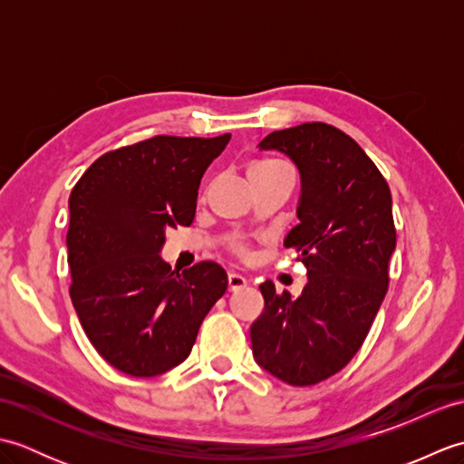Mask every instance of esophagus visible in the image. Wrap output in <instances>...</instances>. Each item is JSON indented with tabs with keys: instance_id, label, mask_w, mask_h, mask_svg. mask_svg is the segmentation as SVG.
Listing matches in <instances>:
<instances>
[{
	"instance_id": "1",
	"label": "esophagus",
	"mask_w": 464,
	"mask_h": 464,
	"mask_svg": "<svg viewBox=\"0 0 464 464\" xmlns=\"http://www.w3.org/2000/svg\"><path fill=\"white\" fill-rule=\"evenodd\" d=\"M227 285H229V291H239L247 285V279L243 277L239 273H229L227 275Z\"/></svg>"
}]
</instances>
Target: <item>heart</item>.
<instances>
[{
    "label": "heart",
    "mask_w": 464,
    "mask_h": 464,
    "mask_svg": "<svg viewBox=\"0 0 464 464\" xmlns=\"http://www.w3.org/2000/svg\"><path fill=\"white\" fill-rule=\"evenodd\" d=\"M283 167H289L287 163H283V161H277V160H267V161H257V163H253L251 167H249V173H259V171H273V169H283ZM233 253L235 255H239V257H247L249 255V249H247V245H245L243 241H235L233 243Z\"/></svg>",
    "instance_id": "heart-1"
}]
</instances>
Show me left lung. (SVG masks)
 Segmentation results:
<instances>
[{
	"label": "left lung",
	"mask_w": 464,
	"mask_h": 464,
	"mask_svg": "<svg viewBox=\"0 0 464 464\" xmlns=\"http://www.w3.org/2000/svg\"><path fill=\"white\" fill-rule=\"evenodd\" d=\"M263 151L289 155L301 173L299 225L285 239L307 267L301 297L259 285L253 357L273 377L309 387L333 377L367 337L389 289L397 245L391 189L361 145L327 123L273 131Z\"/></svg>",
	"instance_id": "8db88e82"
}]
</instances>
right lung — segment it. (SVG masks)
Listing matches in <instances>:
<instances>
[{
	"mask_svg": "<svg viewBox=\"0 0 464 464\" xmlns=\"http://www.w3.org/2000/svg\"><path fill=\"white\" fill-rule=\"evenodd\" d=\"M229 140L155 135L120 147L69 195V295L87 339L117 371L157 377L183 362L227 291L221 265L175 273L160 251L167 229L193 223L201 177Z\"/></svg>",
	"mask_w": 464,
	"mask_h": 464,
	"instance_id": "right-lung-1",
	"label": "right lung"
}]
</instances>
